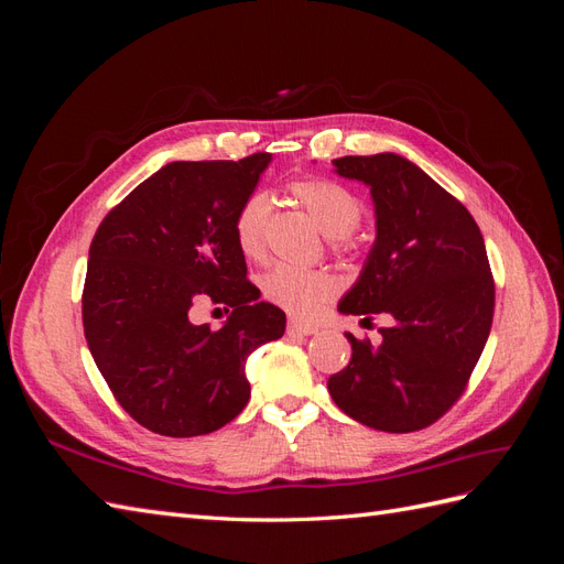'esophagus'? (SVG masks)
Segmentation results:
<instances>
[{
    "mask_svg": "<svg viewBox=\"0 0 564 564\" xmlns=\"http://www.w3.org/2000/svg\"><path fill=\"white\" fill-rule=\"evenodd\" d=\"M315 332H317V327L311 322H301V319H294V317L286 322V334H292V336H311Z\"/></svg>",
    "mask_w": 564,
    "mask_h": 564,
    "instance_id": "34e87169",
    "label": "esophagus"
}]
</instances>
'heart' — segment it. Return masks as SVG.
<instances>
[{"mask_svg":"<svg viewBox=\"0 0 564 564\" xmlns=\"http://www.w3.org/2000/svg\"><path fill=\"white\" fill-rule=\"evenodd\" d=\"M301 207L313 216L317 228L346 242L352 228L360 224L362 202L350 187L332 178H299L289 183ZM270 199L263 193L249 195L235 214V240L251 261H261L268 251ZM263 296L280 305L282 311L311 317L319 313L338 292L340 280L332 270H299L292 265H275L261 280Z\"/></svg>","mask_w":564,"mask_h":564,"instance_id":"heart-1","label":"heart"}]
</instances>
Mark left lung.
Segmentation results:
<instances>
[{
  "label": "left lung",
  "instance_id": "left-lung-1",
  "mask_svg": "<svg viewBox=\"0 0 564 564\" xmlns=\"http://www.w3.org/2000/svg\"><path fill=\"white\" fill-rule=\"evenodd\" d=\"M332 164L369 185L377 214V240L338 311L383 313L392 324L379 346L346 334L352 357L329 377V395L373 431H421L464 395L487 344L494 278L482 232L464 204L395 152Z\"/></svg>",
  "mask_w": 564,
  "mask_h": 564
}]
</instances>
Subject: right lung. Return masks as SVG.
<instances>
[{
    "mask_svg": "<svg viewBox=\"0 0 564 564\" xmlns=\"http://www.w3.org/2000/svg\"><path fill=\"white\" fill-rule=\"evenodd\" d=\"M270 160L256 152L240 162L166 164L94 235L84 336L115 400L152 433L224 429L251 395L247 357L284 334V313L259 301L235 240V214ZM199 297L234 311L224 328L189 322Z\"/></svg>",
    "mask_w": 564,
    "mask_h": 564,
    "instance_id": "obj_1",
    "label": "right lung"
}]
</instances>
